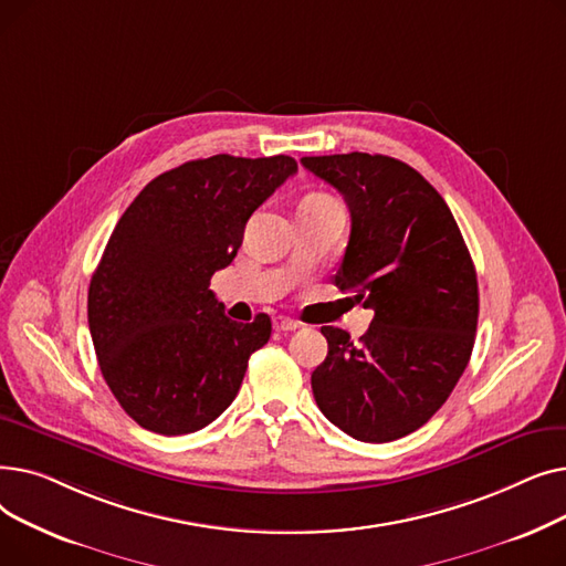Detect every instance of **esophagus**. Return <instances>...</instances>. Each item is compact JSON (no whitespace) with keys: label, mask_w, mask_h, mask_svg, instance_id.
I'll return each mask as SVG.
<instances>
[{"label":"esophagus","mask_w":566,"mask_h":566,"mask_svg":"<svg viewBox=\"0 0 566 566\" xmlns=\"http://www.w3.org/2000/svg\"><path fill=\"white\" fill-rule=\"evenodd\" d=\"M273 328H275L277 333H289V331H298L301 323L295 321V318H289V316H275Z\"/></svg>","instance_id":"1"}]
</instances>
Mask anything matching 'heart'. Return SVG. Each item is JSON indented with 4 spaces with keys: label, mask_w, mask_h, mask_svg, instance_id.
Listing matches in <instances>:
<instances>
[{
    "label": "heart",
    "mask_w": 566,
    "mask_h": 566,
    "mask_svg": "<svg viewBox=\"0 0 566 566\" xmlns=\"http://www.w3.org/2000/svg\"><path fill=\"white\" fill-rule=\"evenodd\" d=\"M321 197H325V195H310V197H305V199H321Z\"/></svg>",
    "instance_id": "1"
}]
</instances>
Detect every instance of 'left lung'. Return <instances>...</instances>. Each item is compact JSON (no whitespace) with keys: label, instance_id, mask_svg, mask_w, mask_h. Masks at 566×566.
<instances>
[{"label":"left lung","instance_id":"1","mask_svg":"<svg viewBox=\"0 0 566 566\" xmlns=\"http://www.w3.org/2000/svg\"><path fill=\"white\" fill-rule=\"evenodd\" d=\"M301 163L348 206L335 286L374 312L360 342L323 325L328 355L312 374L314 399L355 440L403 438L433 418L468 367L480 314L470 252L450 206L406 163L358 151Z\"/></svg>","mask_w":566,"mask_h":566}]
</instances>
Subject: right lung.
Masks as SVG:
<instances>
[{
	"label": "right lung",
	"mask_w": 566,
	"mask_h": 566,
	"mask_svg": "<svg viewBox=\"0 0 566 566\" xmlns=\"http://www.w3.org/2000/svg\"><path fill=\"white\" fill-rule=\"evenodd\" d=\"M293 158L211 156L156 176L116 222L88 284V331L112 395L154 433L203 429L235 399L271 316L235 323L211 277Z\"/></svg>",
	"instance_id": "right-lung-1"
}]
</instances>
